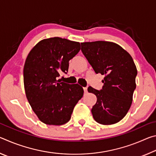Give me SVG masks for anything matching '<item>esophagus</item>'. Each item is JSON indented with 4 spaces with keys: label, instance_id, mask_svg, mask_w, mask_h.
Listing matches in <instances>:
<instances>
[{
    "label": "esophagus",
    "instance_id": "obj_1",
    "mask_svg": "<svg viewBox=\"0 0 156 156\" xmlns=\"http://www.w3.org/2000/svg\"><path fill=\"white\" fill-rule=\"evenodd\" d=\"M83 89H84V93H87V87H84Z\"/></svg>",
    "mask_w": 156,
    "mask_h": 156
}]
</instances>
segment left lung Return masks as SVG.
<instances>
[{"label": "left lung", "mask_w": 156, "mask_h": 156, "mask_svg": "<svg viewBox=\"0 0 156 156\" xmlns=\"http://www.w3.org/2000/svg\"><path fill=\"white\" fill-rule=\"evenodd\" d=\"M81 51L96 73L105 75L101 90L89 87L97 97L91 109L101 125L117 123L131 107L136 87L137 69L131 55L119 44L108 41L81 43Z\"/></svg>", "instance_id": "left-lung-1"}]
</instances>
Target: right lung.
I'll return each mask as SVG.
<instances>
[{
  "label": "right lung",
  "mask_w": 156,
  "mask_h": 156,
  "mask_svg": "<svg viewBox=\"0 0 156 156\" xmlns=\"http://www.w3.org/2000/svg\"><path fill=\"white\" fill-rule=\"evenodd\" d=\"M80 49L78 42L54 37L38 42L26 58L23 69L26 97L38 119L46 125L67 123L83 96L79 84L57 80L59 72L67 73L69 61Z\"/></svg>",
  "instance_id": "obj_1"
}]
</instances>
